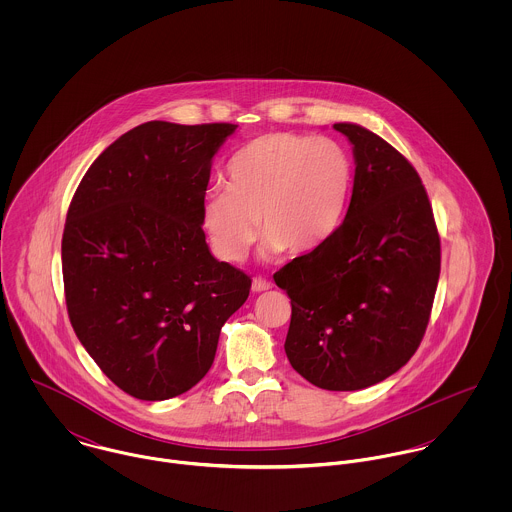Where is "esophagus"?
I'll list each match as a JSON object with an SVG mask.
<instances>
[{
	"instance_id": "esophagus-1",
	"label": "esophagus",
	"mask_w": 512,
	"mask_h": 512,
	"mask_svg": "<svg viewBox=\"0 0 512 512\" xmlns=\"http://www.w3.org/2000/svg\"><path fill=\"white\" fill-rule=\"evenodd\" d=\"M270 288H272V284L268 280H264V278H254L252 280V292H266Z\"/></svg>"
}]
</instances>
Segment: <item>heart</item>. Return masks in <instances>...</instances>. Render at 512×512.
Segmentation results:
<instances>
[{
    "label": "heart",
    "mask_w": 512,
    "mask_h": 512,
    "mask_svg": "<svg viewBox=\"0 0 512 512\" xmlns=\"http://www.w3.org/2000/svg\"><path fill=\"white\" fill-rule=\"evenodd\" d=\"M355 183L349 149L327 136L272 132L240 147L226 165V186L203 205L211 250L224 262L244 258L258 226L262 254L309 252L345 219Z\"/></svg>",
    "instance_id": "1"
}]
</instances>
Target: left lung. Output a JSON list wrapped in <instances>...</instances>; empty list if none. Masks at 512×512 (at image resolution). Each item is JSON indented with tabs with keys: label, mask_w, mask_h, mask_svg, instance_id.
<instances>
[{
	"label": "left lung",
	"mask_w": 512,
	"mask_h": 512,
	"mask_svg": "<svg viewBox=\"0 0 512 512\" xmlns=\"http://www.w3.org/2000/svg\"><path fill=\"white\" fill-rule=\"evenodd\" d=\"M353 144L355 183L343 224L274 274L292 299L286 355L325 390L368 388L406 365L426 333L441 248L412 163L363 126H333Z\"/></svg>",
	"instance_id": "obj_1"
}]
</instances>
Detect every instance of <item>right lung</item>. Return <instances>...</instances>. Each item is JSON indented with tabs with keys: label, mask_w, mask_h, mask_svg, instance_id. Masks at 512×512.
Returning a JSON list of instances; mask_svg holds the SVG:
<instances>
[{
	"label": "right lung",
	"mask_w": 512,
	"mask_h": 512,
	"mask_svg": "<svg viewBox=\"0 0 512 512\" xmlns=\"http://www.w3.org/2000/svg\"><path fill=\"white\" fill-rule=\"evenodd\" d=\"M234 124L146 122L106 147L74 193L63 280L74 333L100 370L140 400L193 388L252 280L219 262L203 205Z\"/></svg>",
	"instance_id": "add662e5"
}]
</instances>
